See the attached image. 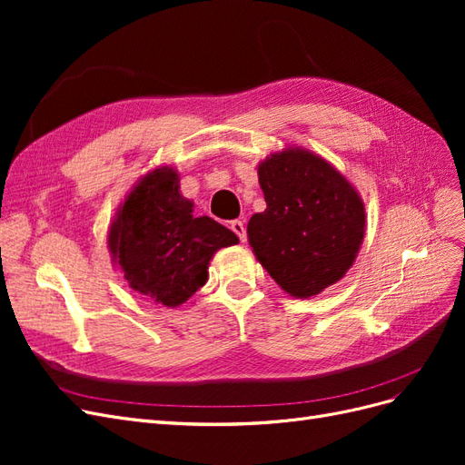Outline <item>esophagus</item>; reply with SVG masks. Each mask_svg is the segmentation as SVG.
<instances>
[{"instance_id": "esophagus-1", "label": "esophagus", "mask_w": 465, "mask_h": 465, "mask_svg": "<svg viewBox=\"0 0 465 465\" xmlns=\"http://www.w3.org/2000/svg\"><path fill=\"white\" fill-rule=\"evenodd\" d=\"M231 229H232V232L241 238V241L244 242L246 241V227H244V223L242 221H231Z\"/></svg>"}]
</instances>
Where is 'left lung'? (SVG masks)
Here are the masks:
<instances>
[{
	"mask_svg": "<svg viewBox=\"0 0 465 465\" xmlns=\"http://www.w3.org/2000/svg\"><path fill=\"white\" fill-rule=\"evenodd\" d=\"M263 213L248 242L263 270L294 299L335 285L353 265L367 229L357 188L320 154L287 147L258 164Z\"/></svg>",
	"mask_w": 465,
	"mask_h": 465,
	"instance_id": "1",
	"label": "left lung"
}]
</instances>
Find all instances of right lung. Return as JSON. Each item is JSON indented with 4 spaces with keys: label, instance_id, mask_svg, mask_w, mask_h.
Instances as JSON below:
<instances>
[{
    "label": "right lung",
    "instance_id": "1",
    "mask_svg": "<svg viewBox=\"0 0 465 465\" xmlns=\"http://www.w3.org/2000/svg\"><path fill=\"white\" fill-rule=\"evenodd\" d=\"M238 236L211 217H195L173 166L137 180L108 227L112 263L139 294L176 308L205 285L215 252Z\"/></svg>",
    "mask_w": 465,
    "mask_h": 465
}]
</instances>
